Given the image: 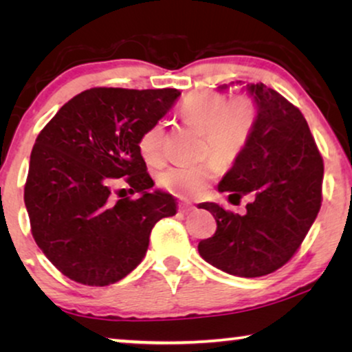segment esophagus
Listing matches in <instances>:
<instances>
[{
  "instance_id": "34e87169",
  "label": "esophagus",
  "mask_w": 352,
  "mask_h": 352,
  "mask_svg": "<svg viewBox=\"0 0 352 352\" xmlns=\"http://www.w3.org/2000/svg\"><path fill=\"white\" fill-rule=\"evenodd\" d=\"M177 208H179L181 213H189V211H194L195 206L189 204V201H179V205H177Z\"/></svg>"
}]
</instances>
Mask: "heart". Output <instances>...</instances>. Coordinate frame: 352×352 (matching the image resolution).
<instances>
[{"instance_id":"b5f03b06","label":"heart","mask_w":352,"mask_h":352,"mask_svg":"<svg viewBox=\"0 0 352 352\" xmlns=\"http://www.w3.org/2000/svg\"><path fill=\"white\" fill-rule=\"evenodd\" d=\"M179 113L187 123L204 131L201 157L214 160L171 166L158 176V182L173 195L197 199L219 176V163L230 166L243 153L256 126L259 104L252 93H240L228 100V96L218 91H197L182 99ZM165 136L162 122L142 131L138 147L148 165H160L165 158Z\"/></svg>"}]
</instances>
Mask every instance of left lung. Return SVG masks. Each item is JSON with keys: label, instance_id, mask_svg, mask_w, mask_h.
I'll list each match as a JSON object with an SVG mask.
<instances>
[{"label": "left lung", "instance_id": "1", "mask_svg": "<svg viewBox=\"0 0 352 352\" xmlns=\"http://www.w3.org/2000/svg\"><path fill=\"white\" fill-rule=\"evenodd\" d=\"M248 91L259 104L256 126L218 189L253 200L245 214L201 204L216 232L201 240L199 253L221 271L252 278L280 269L301 247L322 205L324 160L300 109L263 83Z\"/></svg>", "mask_w": 352, "mask_h": 352}]
</instances>
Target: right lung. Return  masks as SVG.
<instances>
[{
  "label": "right lung",
  "mask_w": 352,
  "mask_h": 352,
  "mask_svg": "<svg viewBox=\"0 0 352 352\" xmlns=\"http://www.w3.org/2000/svg\"><path fill=\"white\" fill-rule=\"evenodd\" d=\"M175 88H91L62 105L32 148L23 200L32 235L72 280L105 287L126 277L176 201L153 186L138 141L173 107ZM120 177L142 194L115 201Z\"/></svg>",
  "instance_id": "right-lung-1"
}]
</instances>
